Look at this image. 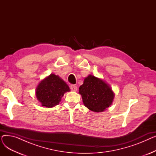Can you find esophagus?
<instances>
[{"label": "esophagus", "instance_id": "obj_1", "mask_svg": "<svg viewBox=\"0 0 156 156\" xmlns=\"http://www.w3.org/2000/svg\"><path fill=\"white\" fill-rule=\"evenodd\" d=\"M70 88L71 90V91H73V92H76V91H77V90H78L77 87L75 86V85H71L70 86Z\"/></svg>", "mask_w": 156, "mask_h": 156}]
</instances>
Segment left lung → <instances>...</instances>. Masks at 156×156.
<instances>
[{"label": "left lung", "mask_w": 156, "mask_h": 156, "mask_svg": "<svg viewBox=\"0 0 156 156\" xmlns=\"http://www.w3.org/2000/svg\"><path fill=\"white\" fill-rule=\"evenodd\" d=\"M79 94L82 97L85 107L95 112H101L112 104L114 96L109 84L99 78L89 75L79 88Z\"/></svg>", "instance_id": "1"}]
</instances>
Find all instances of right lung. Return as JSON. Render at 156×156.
<instances>
[{"mask_svg": "<svg viewBox=\"0 0 156 156\" xmlns=\"http://www.w3.org/2000/svg\"><path fill=\"white\" fill-rule=\"evenodd\" d=\"M70 91L69 86L58 75L52 73L37 85L35 95L42 106L53 108L58 105L64 94Z\"/></svg>", "mask_w": 156, "mask_h": 156, "instance_id": "obj_1", "label": "right lung"}]
</instances>
